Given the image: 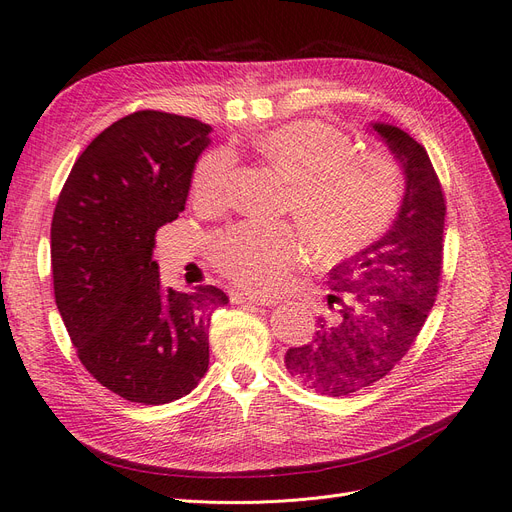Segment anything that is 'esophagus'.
<instances>
[{
  "label": "esophagus",
  "mask_w": 512,
  "mask_h": 512,
  "mask_svg": "<svg viewBox=\"0 0 512 512\" xmlns=\"http://www.w3.org/2000/svg\"><path fill=\"white\" fill-rule=\"evenodd\" d=\"M230 303H256V305H275V297H265V294H254V292H241V290H230Z\"/></svg>",
  "instance_id": "1"
}]
</instances>
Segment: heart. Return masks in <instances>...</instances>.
Segmentation results:
<instances>
[{"label": "heart", "mask_w": 512, "mask_h": 512, "mask_svg": "<svg viewBox=\"0 0 512 512\" xmlns=\"http://www.w3.org/2000/svg\"><path fill=\"white\" fill-rule=\"evenodd\" d=\"M256 149L290 181L286 200L320 260H344L389 228L404 196V173L389 151L356 149L331 123L301 119L273 128ZM237 156L213 149L198 160L192 194L222 205L235 179ZM305 258L303 232L288 222H245L213 243V262L232 282L256 292L280 290Z\"/></svg>", "instance_id": "1"}]
</instances>
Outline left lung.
Listing matches in <instances>:
<instances>
[{
  "label": "left lung",
  "instance_id": "obj_1",
  "mask_svg": "<svg viewBox=\"0 0 512 512\" xmlns=\"http://www.w3.org/2000/svg\"><path fill=\"white\" fill-rule=\"evenodd\" d=\"M406 175L404 203L391 230L329 273L331 320L305 346L290 348L286 369L307 389L342 397L384 378L404 359L436 303L442 275L446 203L421 143L374 123Z\"/></svg>",
  "mask_w": 512,
  "mask_h": 512
}]
</instances>
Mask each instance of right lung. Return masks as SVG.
Segmentation results:
<instances>
[{
  "instance_id": "1",
  "label": "right lung",
  "mask_w": 512,
  "mask_h": 512,
  "mask_svg": "<svg viewBox=\"0 0 512 512\" xmlns=\"http://www.w3.org/2000/svg\"><path fill=\"white\" fill-rule=\"evenodd\" d=\"M211 126L162 111L115 121L87 145L51 224L55 303L85 369L145 406L188 395L209 367L224 290H164L156 232L179 218Z\"/></svg>"
}]
</instances>
